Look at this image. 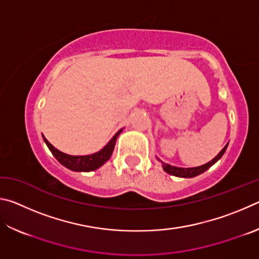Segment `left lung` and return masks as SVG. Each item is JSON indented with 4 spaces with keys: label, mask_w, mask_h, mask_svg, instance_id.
Returning a JSON list of instances; mask_svg holds the SVG:
<instances>
[{
    "label": "left lung",
    "mask_w": 259,
    "mask_h": 259,
    "mask_svg": "<svg viewBox=\"0 0 259 259\" xmlns=\"http://www.w3.org/2000/svg\"><path fill=\"white\" fill-rule=\"evenodd\" d=\"M227 145L229 144H226L225 147L223 148V150L218 153V154L213 157V159L208 162V163H205L203 165H200V166H195V168H179V166H174V165H170L168 163H164V162H162L161 160H159L161 163H162V166H163V170L165 172H168L170 175H172V176H176V177H183V178H192V177H195L198 176V175H201L202 172H204L205 170H208L210 166H211L212 164L216 163V162L221 159V157L223 156V154H224L226 148H227Z\"/></svg>",
    "instance_id": "left-lung-1"
}]
</instances>
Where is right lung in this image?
<instances>
[{"instance_id":"add662e5","label":"right lung","mask_w":259,"mask_h":259,"mask_svg":"<svg viewBox=\"0 0 259 259\" xmlns=\"http://www.w3.org/2000/svg\"><path fill=\"white\" fill-rule=\"evenodd\" d=\"M121 133L122 129L114 135V137L109 140L107 145L103 150L90 155H68L66 153L60 152L56 147L52 146L45 138V136H43V139H45L47 146L49 147V150L54 154V156L64 166H66L69 170H73V171H94V170L98 169L99 166H102L111 157L114 151V146H115L116 139Z\"/></svg>"}]
</instances>
